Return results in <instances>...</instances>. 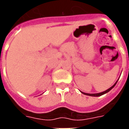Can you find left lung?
I'll return each mask as SVG.
<instances>
[{"mask_svg": "<svg viewBox=\"0 0 129 129\" xmlns=\"http://www.w3.org/2000/svg\"><path fill=\"white\" fill-rule=\"evenodd\" d=\"M117 82L118 81H116V82L114 84L113 86H112V87H110L109 89H108V90H106V91H104V92H100V93H97V94H87V93H84V92H82L83 94H85V95H88V96H102V95H103V94H106V93H107V92H108L110 90H111L112 89V88H114V86L116 85V84L117 83Z\"/></svg>", "mask_w": 129, "mask_h": 129, "instance_id": "8db88e82", "label": "left lung"}]
</instances>
